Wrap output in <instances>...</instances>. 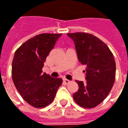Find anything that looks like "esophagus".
I'll use <instances>...</instances> for the list:
<instances>
[{
  "label": "esophagus",
  "instance_id": "obj_1",
  "mask_svg": "<svg viewBox=\"0 0 128 128\" xmlns=\"http://www.w3.org/2000/svg\"><path fill=\"white\" fill-rule=\"evenodd\" d=\"M63 80H64V82L65 83V84H68V83H69V82H70V80H68V79L64 78Z\"/></svg>",
  "mask_w": 128,
  "mask_h": 128
}]
</instances>
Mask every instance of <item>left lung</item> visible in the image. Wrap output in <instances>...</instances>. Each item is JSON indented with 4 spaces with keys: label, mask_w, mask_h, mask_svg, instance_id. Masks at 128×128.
I'll return each mask as SVG.
<instances>
[{
    "label": "left lung",
    "mask_w": 128,
    "mask_h": 128,
    "mask_svg": "<svg viewBox=\"0 0 128 128\" xmlns=\"http://www.w3.org/2000/svg\"><path fill=\"white\" fill-rule=\"evenodd\" d=\"M67 35L75 42L79 62L86 66V83L76 80L79 88L73 98L81 107H95L106 99L115 82L114 54L108 47L94 35L82 32Z\"/></svg>",
    "instance_id": "1"
}]
</instances>
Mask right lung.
Masks as SVG:
<instances>
[{
	"mask_svg": "<svg viewBox=\"0 0 128 128\" xmlns=\"http://www.w3.org/2000/svg\"><path fill=\"white\" fill-rule=\"evenodd\" d=\"M62 34H41L28 39L16 50L12 63V77L23 100L41 108L52 102L62 79L42 74L44 62Z\"/></svg>",
	"mask_w": 128,
	"mask_h": 128,
	"instance_id": "add662e5",
	"label": "right lung"
}]
</instances>
